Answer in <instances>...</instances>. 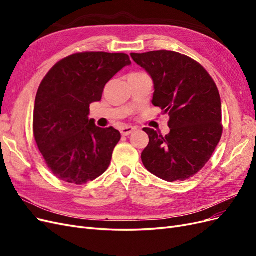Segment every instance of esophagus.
<instances>
[{
    "label": "esophagus",
    "instance_id": "esophagus-1",
    "mask_svg": "<svg viewBox=\"0 0 256 256\" xmlns=\"http://www.w3.org/2000/svg\"><path fill=\"white\" fill-rule=\"evenodd\" d=\"M134 131H136V128L134 127H130V126H126L120 129V134L122 136H129L134 132Z\"/></svg>",
    "mask_w": 256,
    "mask_h": 256
}]
</instances>
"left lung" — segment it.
Segmentation results:
<instances>
[{
  "instance_id": "8db88e82",
  "label": "left lung",
  "mask_w": 256,
  "mask_h": 256,
  "mask_svg": "<svg viewBox=\"0 0 256 256\" xmlns=\"http://www.w3.org/2000/svg\"><path fill=\"white\" fill-rule=\"evenodd\" d=\"M150 76L152 104L168 114L170 132L144 128L150 143L142 152L147 171L161 180L184 182L204 168L222 136L221 98L202 65L174 51L131 53Z\"/></svg>"
}]
</instances>
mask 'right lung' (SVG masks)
<instances>
[{
	"instance_id": "add662e5",
	"label": "right lung",
	"mask_w": 256,
	"mask_h": 256,
	"mask_svg": "<svg viewBox=\"0 0 256 256\" xmlns=\"http://www.w3.org/2000/svg\"><path fill=\"white\" fill-rule=\"evenodd\" d=\"M130 64L124 53H76L54 65L42 81L34 106V138L60 180L84 184L109 168L120 134L113 127H97L88 118L90 104L100 102L106 84Z\"/></svg>"
}]
</instances>
